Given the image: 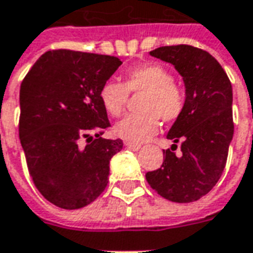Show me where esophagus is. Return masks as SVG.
<instances>
[{"instance_id":"esophagus-1","label":"esophagus","mask_w":253,"mask_h":253,"mask_svg":"<svg viewBox=\"0 0 253 253\" xmlns=\"http://www.w3.org/2000/svg\"><path fill=\"white\" fill-rule=\"evenodd\" d=\"M127 148L131 149V150H139L141 149V145L139 143H134V142H126L125 143Z\"/></svg>"}]
</instances>
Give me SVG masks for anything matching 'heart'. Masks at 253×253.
Here are the masks:
<instances>
[{
	"label": "heart",
	"instance_id": "1",
	"mask_svg": "<svg viewBox=\"0 0 253 253\" xmlns=\"http://www.w3.org/2000/svg\"><path fill=\"white\" fill-rule=\"evenodd\" d=\"M128 93H143L138 110L116 123L118 137L142 142L159 131L160 119L170 123L179 119L186 107V90L173 81V74L160 63H145L127 70L123 83L107 81L99 90V99L111 116H121L126 110Z\"/></svg>",
	"mask_w": 253,
	"mask_h": 253
}]
</instances>
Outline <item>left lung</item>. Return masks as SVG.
<instances>
[{"label":"left lung","mask_w":253,"mask_h":253,"mask_svg":"<svg viewBox=\"0 0 253 253\" xmlns=\"http://www.w3.org/2000/svg\"><path fill=\"white\" fill-rule=\"evenodd\" d=\"M152 57L172 63L186 85V107L167 138L173 141L164 150L159 169L146 173L157 194L176 203L201 199L222 175L234 125L232 84L217 59L188 44L159 47ZM181 142L182 154L176 156Z\"/></svg>","instance_id":"obj_1"}]
</instances>
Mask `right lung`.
Listing matches in <instances>:
<instances>
[{
	"mask_svg": "<svg viewBox=\"0 0 253 253\" xmlns=\"http://www.w3.org/2000/svg\"><path fill=\"white\" fill-rule=\"evenodd\" d=\"M121 65L111 55L59 48L44 52L21 83L19 135L28 172L42 195L61 209L92 203L123 148L119 138H101L111 125L99 99Z\"/></svg>",
	"mask_w": 253,
	"mask_h": 253,
	"instance_id": "right-lung-1",
	"label": "right lung"
}]
</instances>
